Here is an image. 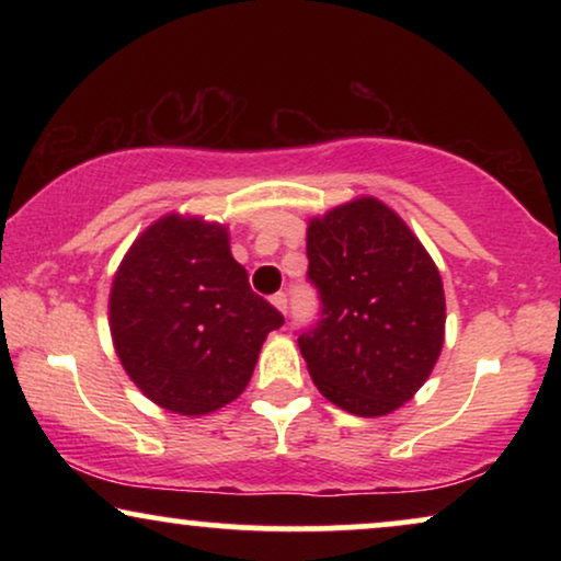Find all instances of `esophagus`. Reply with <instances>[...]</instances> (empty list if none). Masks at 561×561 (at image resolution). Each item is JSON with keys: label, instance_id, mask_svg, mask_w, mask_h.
<instances>
[{"label": "esophagus", "instance_id": "1", "mask_svg": "<svg viewBox=\"0 0 561 561\" xmlns=\"http://www.w3.org/2000/svg\"><path fill=\"white\" fill-rule=\"evenodd\" d=\"M271 304H273L275 309H278L280 313H286V309H288V298H286V294H275V296L271 298Z\"/></svg>", "mask_w": 561, "mask_h": 561}]
</instances>
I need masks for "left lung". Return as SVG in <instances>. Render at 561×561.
Masks as SVG:
<instances>
[{
    "instance_id": "1",
    "label": "left lung",
    "mask_w": 561,
    "mask_h": 561,
    "mask_svg": "<svg viewBox=\"0 0 561 561\" xmlns=\"http://www.w3.org/2000/svg\"><path fill=\"white\" fill-rule=\"evenodd\" d=\"M321 321L298 336L319 393L363 419L409 403L444 344L439 267L411 227L375 196L334 206L306 227Z\"/></svg>"
}]
</instances>
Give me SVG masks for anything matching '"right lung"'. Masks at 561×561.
<instances>
[{"label": "right lung", "mask_w": 561, "mask_h": 561, "mask_svg": "<svg viewBox=\"0 0 561 561\" xmlns=\"http://www.w3.org/2000/svg\"><path fill=\"white\" fill-rule=\"evenodd\" d=\"M278 327L283 317L250 290L221 221L165 214L114 273V352L142 396L179 416H206L240 398Z\"/></svg>", "instance_id": "obj_1"}]
</instances>
